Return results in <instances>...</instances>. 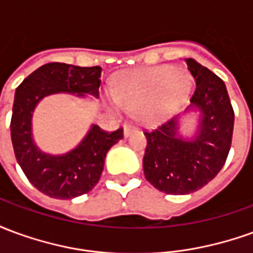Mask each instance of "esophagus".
<instances>
[{
	"mask_svg": "<svg viewBox=\"0 0 253 253\" xmlns=\"http://www.w3.org/2000/svg\"><path fill=\"white\" fill-rule=\"evenodd\" d=\"M137 130L138 128L135 126H132V125H126V126H125V137H128L130 134L135 132Z\"/></svg>",
	"mask_w": 253,
	"mask_h": 253,
	"instance_id": "1",
	"label": "esophagus"
}]
</instances>
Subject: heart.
<instances>
[{
	"mask_svg": "<svg viewBox=\"0 0 253 253\" xmlns=\"http://www.w3.org/2000/svg\"><path fill=\"white\" fill-rule=\"evenodd\" d=\"M188 88L190 80L180 67H146L125 73L107 99L114 110H137L138 119L148 122L172 114Z\"/></svg>",
	"mask_w": 253,
	"mask_h": 253,
	"instance_id": "b5f03b06",
	"label": "heart"
}]
</instances>
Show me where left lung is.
I'll return each instance as SVG.
<instances>
[{"mask_svg":"<svg viewBox=\"0 0 253 253\" xmlns=\"http://www.w3.org/2000/svg\"><path fill=\"white\" fill-rule=\"evenodd\" d=\"M196 86L191 103L202 111V126L194 141L176 137V118L145 130L143 173L161 192L183 195L201 190L222 169L232 146L234 111L221 78L194 59H186Z\"/></svg>","mask_w":253,"mask_h":253,"instance_id":"obj_1","label":"left lung"}]
</instances>
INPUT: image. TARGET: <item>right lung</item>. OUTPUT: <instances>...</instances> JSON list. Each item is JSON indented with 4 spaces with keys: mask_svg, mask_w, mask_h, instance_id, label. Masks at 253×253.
I'll return each instance as SVG.
<instances>
[{
    "mask_svg": "<svg viewBox=\"0 0 253 253\" xmlns=\"http://www.w3.org/2000/svg\"><path fill=\"white\" fill-rule=\"evenodd\" d=\"M100 78V66L80 67L51 62L31 73L16 89L10 121L14 156L31 184L44 195L72 199L92 190L100 180L105 154L123 138V128L108 132L93 126L78 148L70 153L48 156L32 142V111L44 96L58 92L99 96Z\"/></svg>",
    "mask_w": 253,
    "mask_h": 253,
    "instance_id": "add662e5",
    "label": "right lung"
}]
</instances>
